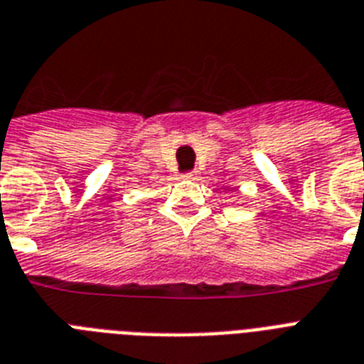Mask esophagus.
Segmentation results:
<instances>
[{"label":"esophagus","instance_id":"34e87169","mask_svg":"<svg viewBox=\"0 0 364 364\" xmlns=\"http://www.w3.org/2000/svg\"><path fill=\"white\" fill-rule=\"evenodd\" d=\"M196 176H198V171H188V173H185L183 177H187V179H194Z\"/></svg>","mask_w":364,"mask_h":364}]
</instances>
